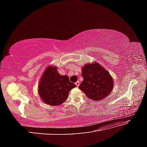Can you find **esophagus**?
<instances>
[{
    "label": "esophagus",
    "mask_w": 147,
    "mask_h": 147,
    "mask_svg": "<svg viewBox=\"0 0 147 147\" xmlns=\"http://www.w3.org/2000/svg\"><path fill=\"white\" fill-rule=\"evenodd\" d=\"M75 84H76V86H77V87H78L79 84H80V82H77L76 83H75Z\"/></svg>",
    "instance_id": "34e87169"
}]
</instances>
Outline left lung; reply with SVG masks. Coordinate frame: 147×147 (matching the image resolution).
Wrapping results in <instances>:
<instances>
[{"instance_id":"1","label":"left lung","mask_w":147,"mask_h":147,"mask_svg":"<svg viewBox=\"0 0 147 147\" xmlns=\"http://www.w3.org/2000/svg\"><path fill=\"white\" fill-rule=\"evenodd\" d=\"M82 75L83 80L78 88L89 99L100 100L113 90V78L103 66L96 62L84 64L82 68Z\"/></svg>"}]
</instances>
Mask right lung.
Here are the masks:
<instances>
[{"label": "right lung", "mask_w": 147, "mask_h": 147, "mask_svg": "<svg viewBox=\"0 0 147 147\" xmlns=\"http://www.w3.org/2000/svg\"><path fill=\"white\" fill-rule=\"evenodd\" d=\"M76 87L67 75H61L57 67L50 65L43 72L38 86V93L46 104L59 105L67 100L70 91Z\"/></svg>", "instance_id": "1"}]
</instances>
